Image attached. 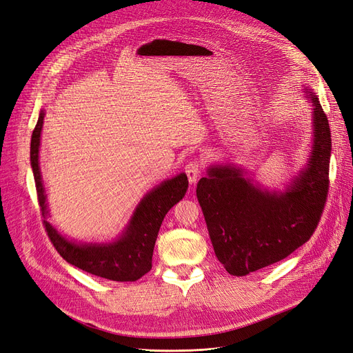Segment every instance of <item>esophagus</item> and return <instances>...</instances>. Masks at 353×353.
<instances>
[{
    "mask_svg": "<svg viewBox=\"0 0 353 353\" xmlns=\"http://www.w3.org/2000/svg\"><path fill=\"white\" fill-rule=\"evenodd\" d=\"M201 170H202V164L199 161H190L186 164L185 167V172L188 174V179L190 181V185H194L196 183V180L201 174Z\"/></svg>",
    "mask_w": 353,
    "mask_h": 353,
    "instance_id": "1",
    "label": "esophagus"
}]
</instances>
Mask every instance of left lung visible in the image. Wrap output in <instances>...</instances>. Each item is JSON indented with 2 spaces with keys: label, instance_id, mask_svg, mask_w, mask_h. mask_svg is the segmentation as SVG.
<instances>
[{
  "label": "left lung",
  "instance_id": "1",
  "mask_svg": "<svg viewBox=\"0 0 353 353\" xmlns=\"http://www.w3.org/2000/svg\"><path fill=\"white\" fill-rule=\"evenodd\" d=\"M312 143L307 164L285 190H268L234 164L211 165L196 188L215 254L234 276L290 256L317 228L329 192L332 137L312 88Z\"/></svg>",
  "mask_w": 353,
  "mask_h": 353
}]
</instances>
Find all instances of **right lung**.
<instances>
[{
    "label": "right lung",
    "instance_id": "obj_1",
    "mask_svg": "<svg viewBox=\"0 0 353 353\" xmlns=\"http://www.w3.org/2000/svg\"><path fill=\"white\" fill-rule=\"evenodd\" d=\"M43 117L45 110L42 109L32 134L30 164L39 205H41L42 215L45 218L43 224L52 244L68 263L91 273V275L117 282L138 281L152 268V252L161 223L165 214L186 194L189 186L188 176L180 173L161 181L159 186L150 190L141 199L126 228L114 241L80 243L68 240L46 221L49 211L41 167H39V148H41Z\"/></svg>",
    "mask_w": 353,
    "mask_h": 353
}]
</instances>
